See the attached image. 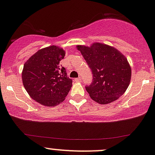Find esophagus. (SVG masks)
Here are the masks:
<instances>
[{
    "label": "esophagus",
    "mask_w": 155,
    "mask_h": 155,
    "mask_svg": "<svg viewBox=\"0 0 155 155\" xmlns=\"http://www.w3.org/2000/svg\"><path fill=\"white\" fill-rule=\"evenodd\" d=\"M74 81H75V82H81V78H75V79H74Z\"/></svg>",
    "instance_id": "esophagus-1"
}]
</instances>
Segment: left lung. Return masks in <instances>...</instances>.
<instances>
[{
  "label": "left lung",
  "mask_w": 155,
  "mask_h": 155,
  "mask_svg": "<svg viewBox=\"0 0 155 155\" xmlns=\"http://www.w3.org/2000/svg\"><path fill=\"white\" fill-rule=\"evenodd\" d=\"M76 47L92 71V83L86 89L93 101L102 105L111 104L124 94L130 84L131 69L120 51L101 43Z\"/></svg>",
  "instance_id": "1"
}]
</instances>
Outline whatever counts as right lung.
I'll use <instances>...</instances> for the list:
<instances>
[{
	"label": "right lung",
	"mask_w": 155,
	"mask_h": 155,
	"mask_svg": "<svg viewBox=\"0 0 155 155\" xmlns=\"http://www.w3.org/2000/svg\"><path fill=\"white\" fill-rule=\"evenodd\" d=\"M65 54L62 48L53 45L38 50L25 62L23 84L30 97L43 106H57L71 89L72 81L60 66Z\"/></svg>",
	"instance_id": "add662e5"
}]
</instances>
